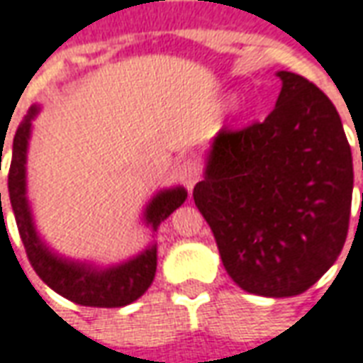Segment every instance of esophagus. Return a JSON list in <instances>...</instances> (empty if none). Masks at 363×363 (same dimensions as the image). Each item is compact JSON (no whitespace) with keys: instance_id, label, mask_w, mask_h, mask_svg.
<instances>
[{"instance_id":"34e87169","label":"esophagus","mask_w":363,"mask_h":363,"mask_svg":"<svg viewBox=\"0 0 363 363\" xmlns=\"http://www.w3.org/2000/svg\"><path fill=\"white\" fill-rule=\"evenodd\" d=\"M179 177H181L182 184L189 190L194 189V184L200 181V164L196 161H184L179 167Z\"/></svg>"}]
</instances>
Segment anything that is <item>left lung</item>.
Segmentation results:
<instances>
[{
  "label": "left lung",
  "instance_id": "1",
  "mask_svg": "<svg viewBox=\"0 0 363 363\" xmlns=\"http://www.w3.org/2000/svg\"><path fill=\"white\" fill-rule=\"evenodd\" d=\"M277 76L275 110L263 123L218 131L192 196L235 285L281 298L305 293L338 259L354 169L334 104L303 76Z\"/></svg>",
  "mask_w": 363,
  "mask_h": 363
}]
</instances>
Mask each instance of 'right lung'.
<instances>
[{"instance_id": "1", "label": "right lung", "mask_w": 363, "mask_h": 363, "mask_svg": "<svg viewBox=\"0 0 363 363\" xmlns=\"http://www.w3.org/2000/svg\"><path fill=\"white\" fill-rule=\"evenodd\" d=\"M40 106H31L29 113L23 118L15 131L11 147V164H9V200L13 208L15 222L21 234L27 257L33 269L37 271L55 293L82 306H113L131 305L151 287L157 271V242L155 235L159 225L173 214L186 200L189 192L181 184L159 189L147 200L141 212V224L149 228L153 242H149L135 255L118 263L102 265L92 259H76L52 250L37 230L33 216L29 189H27V155L29 141L33 135V121L39 116ZM4 151V149H1ZM1 161V155H0ZM1 208V192H0Z\"/></svg>"}]
</instances>
